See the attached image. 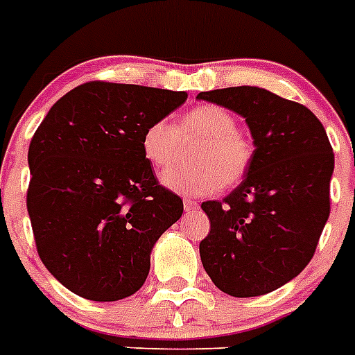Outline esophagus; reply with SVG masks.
Instances as JSON below:
<instances>
[{"instance_id": "esophagus-1", "label": "esophagus", "mask_w": 355, "mask_h": 355, "mask_svg": "<svg viewBox=\"0 0 355 355\" xmlns=\"http://www.w3.org/2000/svg\"><path fill=\"white\" fill-rule=\"evenodd\" d=\"M184 209H186L187 212H193L198 209V203L193 202V200H184Z\"/></svg>"}]
</instances>
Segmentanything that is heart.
I'll return each instance as SVG.
<instances>
[{"mask_svg":"<svg viewBox=\"0 0 355 355\" xmlns=\"http://www.w3.org/2000/svg\"><path fill=\"white\" fill-rule=\"evenodd\" d=\"M182 139H200L191 153V168H173L160 182L177 195L209 196L225 186L243 180L254 162V143L237 128L230 110L214 103H202L187 110L175 128L166 119H157L144 128L141 150L157 169L175 164Z\"/></svg>","mask_w":355,"mask_h":355,"instance_id":"b5f03b06","label":"heart"}]
</instances>
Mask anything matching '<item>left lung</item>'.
I'll use <instances>...</instances> for the list:
<instances>
[{"label": "left lung", "mask_w": 355, "mask_h": 355, "mask_svg": "<svg viewBox=\"0 0 355 355\" xmlns=\"http://www.w3.org/2000/svg\"><path fill=\"white\" fill-rule=\"evenodd\" d=\"M198 100L243 116L255 146L245 180L223 200L202 203L211 221L202 264L230 297L266 295L313 259L331 212L332 146L307 107L266 89H216Z\"/></svg>", "instance_id": "8db88e82"}]
</instances>
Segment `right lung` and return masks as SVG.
Masks as SVG:
<instances>
[{"instance_id": "1", "label": "right lung", "mask_w": 355, "mask_h": 355, "mask_svg": "<svg viewBox=\"0 0 355 355\" xmlns=\"http://www.w3.org/2000/svg\"><path fill=\"white\" fill-rule=\"evenodd\" d=\"M186 100L96 80L64 94L33 134L26 207L37 254L78 297L114 302L141 289L153 245L184 212L144 159L141 135Z\"/></svg>"}]
</instances>
